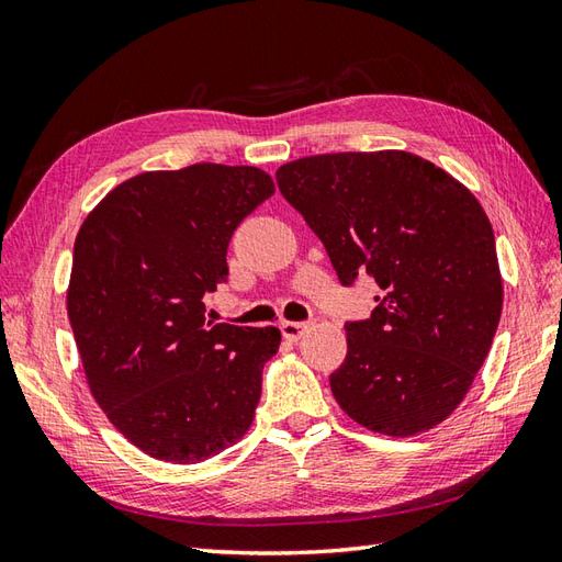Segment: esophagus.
<instances>
[{"label":"esophagus","mask_w":562,"mask_h":562,"mask_svg":"<svg viewBox=\"0 0 562 562\" xmlns=\"http://www.w3.org/2000/svg\"><path fill=\"white\" fill-rule=\"evenodd\" d=\"M280 330H282V336L288 338V340H300L304 336L306 324H302V321H282Z\"/></svg>","instance_id":"obj_1"}]
</instances>
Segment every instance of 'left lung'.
<instances>
[{"label":"left lung","mask_w":562,"mask_h":562,"mask_svg":"<svg viewBox=\"0 0 562 562\" xmlns=\"http://www.w3.org/2000/svg\"><path fill=\"white\" fill-rule=\"evenodd\" d=\"M284 200L326 246L338 280L376 282L348 321L330 391L355 423L411 437L457 411L503 314L495 234L457 178L408 151H340L284 164Z\"/></svg>","instance_id":"left-lung-1"}]
</instances>
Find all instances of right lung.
Here are the masks:
<instances>
[{
  "label": "right lung",
  "instance_id": "right-lung-1",
  "mask_svg": "<svg viewBox=\"0 0 562 562\" xmlns=\"http://www.w3.org/2000/svg\"><path fill=\"white\" fill-rule=\"evenodd\" d=\"M272 178L256 166L193 164L113 188L75 241L67 314L93 398L149 457L205 461L246 435L274 326L205 321L226 282L232 234Z\"/></svg>",
  "mask_w": 562,
  "mask_h": 562
}]
</instances>
